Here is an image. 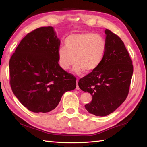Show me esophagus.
Segmentation results:
<instances>
[{"label": "esophagus", "mask_w": 147, "mask_h": 147, "mask_svg": "<svg viewBox=\"0 0 147 147\" xmlns=\"http://www.w3.org/2000/svg\"><path fill=\"white\" fill-rule=\"evenodd\" d=\"M78 80H76V90H80V87H79V86H78Z\"/></svg>", "instance_id": "1"}]
</instances>
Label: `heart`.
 I'll list each match as a JSON object with an SVG mask.
<instances>
[{
    "label": "heart",
    "instance_id": "b5f03b06",
    "mask_svg": "<svg viewBox=\"0 0 147 147\" xmlns=\"http://www.w3.org/2000/svg\"><path fill=\"white\" fill-rule=\"evenodd\" d=\"M64 45L65 47H62L58 51L59 65L67 70L75 62L74 70L77 73L96 69L107 51L105 40L93 33L72 34L65 38Z\"/></svg>",
    "mask_w": 147,
    "mask_h": 147
}]
</instances>
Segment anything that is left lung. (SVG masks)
I'll return each mask as SVG.
<instances>
[{
    "instance_id": "left-lung-1",
    "label": "left lung",
    "mask_w": 147,
    "mask_h": 147,
    "mask_svg": "<svg viewBox=\"0 0 147 147\" xmlns=\"http://www.w3.org/2000/svg\"><path fill=\"white\" fill-rule=\"evenodd\" d=\"M107 51L100 66L80 79L81 90L90 93L92 100L85 105L90 114L105 116L113 112L128 95L133 65L122 40L106 29Z\"/></svg>"
}]
</instances>
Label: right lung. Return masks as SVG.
Here are the masks:
<instances>
[{
	"instance_id": "add662e5",
	"label": "right lung",
	"mask_w": 147,
	"mask_h": 147,
	"mask_svg": "<svg viewBox=\"0 0 147 147\" xmlns=\"http://www.w3.org/2000/svg\"><path fill=\"white\" fill-rule=\"evenodd\" d=\"M60 44L53 27H40L28 33L11 56L12 91L30 111H51L65 92L76 88V78L59 65Z\"/></svg>"
}]
</instances>
